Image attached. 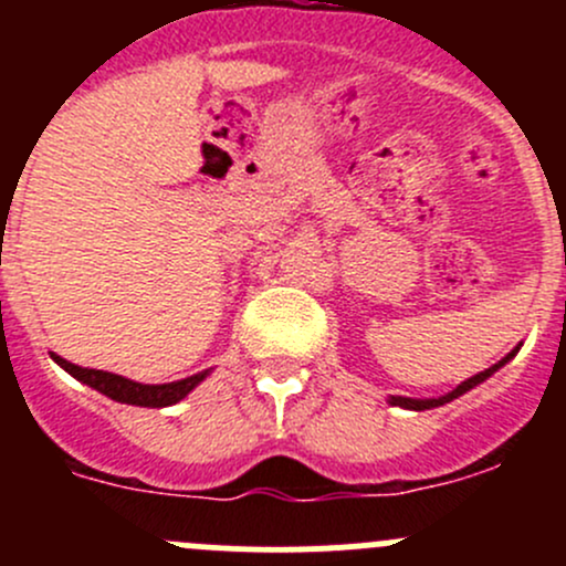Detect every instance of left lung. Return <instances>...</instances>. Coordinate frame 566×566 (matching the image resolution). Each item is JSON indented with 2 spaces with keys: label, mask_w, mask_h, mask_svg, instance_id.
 <instances>
[{
  "label": "left lung",
  "mask_w": 566,
  "mask_h": 566,
  "mask_svg": "<svg viewBox=\"0 0 566 566\" xmlns=\"http://www.w3.org/2000/svg\"><path fill=\"white\" fill-rule=\"evenodd\" d=\"M517 350H521V347H515V350H512V353H506V356L501 358L499 364H493V367H490V369H484V373H479V375H473V378L462 380V384L458 386V389H454V391H449V394H443V397H432V399H413V397H389V402H391V405H399V408H408V410H430V408H438V405H447V402H452V399H458V397H462V394H465V391H471L473 386L484 384V380H488L490 375H493V373H499V369L504 367V364L510 361V358H515V353H517Z\"/></svg>",
  "instance_id": "8db88e82"
}]
</instances>
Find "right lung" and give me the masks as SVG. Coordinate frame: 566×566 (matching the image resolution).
I'll return each instance as SVG.
<instances>
[{
	"label": "right lung",
	"instance_id": "right-lung-1",
	"mask_svg": "<svg viewBox=\"0 0 566 566\" xmlns=\"http://www.w3.org/2000/svg\"><path fill=\"white\" fill-rule=\"evenodd\" d=\"M56 364L65 369L67 375H73L76 380L87 384L90 389L106 394L108 399L114 402H125V405H139V408H167V405L180 402L188 391L197 389L205 378L210 375V369L205 373L191 375V378H182L175 380V384H136V380L123 378V375H114V373H104V369H87V367H78V364L65 361L62 356L51 353Z\"/></svg>",
	"mask_w": 566,
	"mask_h": 566
}]
</instances>
